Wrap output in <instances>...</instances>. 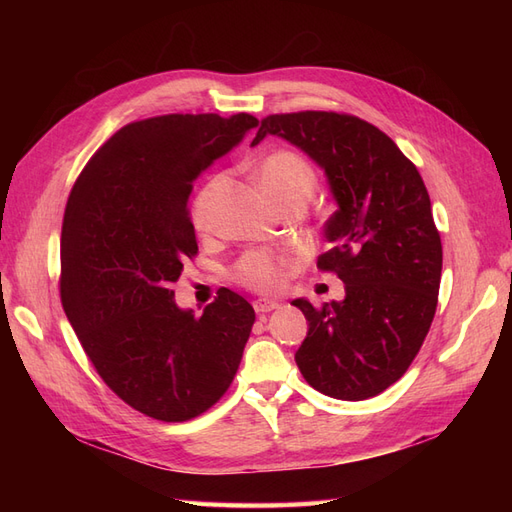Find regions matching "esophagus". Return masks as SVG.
I'll return each mask as SVG.
<instances>
[{"instance_id": "obj_1", "label": "esophagus", "mask_w": 512, "mask_h": 512, "mask_svg": "<svg viewBox=\"0 0 512 512\" xmlns=\"http://www.w3.org/2000/svg\"><path fill=\"white\" fill-rule=\"evenodd\" d=\"M277 307H280V303L271 301V299H256L254 301L256 314H269V312H273V309H277Z\"/></svg>"}]
</instances>
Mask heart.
I'll return each instance as SVG.
<instances>
[{
    "instance_id": "heart-1",
    "label": "heart",
    "mask_w": 512,
    "mask_h": 512,
    "mask_svg": "<svg viewBox=\"0 0 512 512\" xmlns=\"http://www.w3.org/2000/svg\"><path fill=\"white\" fill-rule=\"evenodd\" d=\"M258 181L265 192L273 198L286 192H312L314 173L309 164L292 151H273L260 162ZM220 188V179L215 177L203 185L192 205V224L196 230H205L209 226V213L215 192ZM288 265V256L254 250L247 252L235 267V280L254 290H275L284 280V269Z\"/></svg>"
}]
</instances>
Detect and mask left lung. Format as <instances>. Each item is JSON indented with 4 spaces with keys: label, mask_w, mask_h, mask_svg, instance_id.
I'll use <instances>...</instances> for the list:
<instances>
[{
    "label": "left lung",
    "mask_w": 512,
    "mask_h": 512,
    "mask_svg": "<svg viewBox=\"0 0 512 512\" xmlns=\"http://www.w3.org/2000/svg\"><path fill=\"white\" fill-rule=\"evenodd\" d=\"M267 134L307 153L337 203L324 224L333 247L318 269L335 271L346 297L322 307L292 301L309 322L294 361L324 395L376 397L406 374L436 314L442 243L425 183L391 138L359 117L269 115L252 147Z\"/></svg>",
    "instance_id": "obj_1"
}]
</instances>
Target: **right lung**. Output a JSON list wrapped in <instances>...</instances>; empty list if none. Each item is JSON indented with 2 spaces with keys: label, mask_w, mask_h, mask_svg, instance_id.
Returning <instances> with one entry per match:
<instances>
[{
  "label": "right lung",
  "mask_w": 512,
  "mask_h": 512,
  "mask_svg": "<svg viewBox=\"0 0 512 512\" xmlns=\"http://www.w3.org/2000/svg\"><path fill=\"white\" fill-rule=\"evenodd\" d=\"M258 119L237 113L134 121L91 156L61 226V305L100 378L128 406L166 423L203 414L235 378L256 320L220 288L203 314L173 286L198 252L194 179Z\"/></svg>",
  "instance_id": "obj_1"
}]
</instances>
